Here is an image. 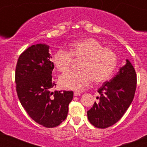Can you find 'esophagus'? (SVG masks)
<instances>
[{
	"instance_id": "1",
	"label": "esophagus",
	"mask_w": 147,
	"mask_h": 147,
	"mask_svg": "<svg viewBox=\"0 0 147 147\" xmlns=\"http://www.w3.org/2000/svg\"><path fill=\"white\" fill-rule=\"evenodd\" d=\"M74 96H80L81 93H79V92H74Z\"/></svg>"
}]
</instances>
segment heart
Masks as SVG:
<instances>
[{
    "label": "heart",
    "instance_id": "obj_1",
    "mask_svg": "<svg viewBox=\"0 0 147 147\" xmlns=\"http://www.w3.org/2000/svg\"><path fill=\"white\" fill-rule=\"evenodd\" d=\"M73 57L82 59L80 71H68L59 76L62 87L74 90H81L89 85L92 79L96 83L110 80L117 66V56L112 49L93 38H86L73 42L69 51L59 49L52 57L54 66L57 71L64 72L70 68Z\"/></svg>",
    "mask_w": 147,
    "mask_h": 147
}]
</instances>
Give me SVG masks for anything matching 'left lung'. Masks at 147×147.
<instances>
[{
  "mask_svg": "<svg viewBox=\"0 0 147 147\" xmlns=\"http://www.w3.org/2000/svg\"><path fill=\"white\" fill-rule=\"evenodd\" d=\"M137 76L128 59L110 82L98 90V103L88 111L89 121L94 127L105 129L115 124L123 116L134 98Z\"/></svg>",
  "mask_w": 147,
  "mask_h": 147,
  "instance_id": "obj_1",
  "label": "left lung"
}]
</instances>
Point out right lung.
Segmentation results:
<instances>
[{
    "mask_svg": "<svg viewBox=\"0 0 147 147\" xmlns=\"http://www.w3.org/2000/svg\"><path fill=\"white\" fill-rule=\"evenodd\" d=\"M49 46L36 44L20 55L15 69L18 96L23 108L35 122L51 128L59 125L66 119L73 91H51L54 68Z\"/></svg>",
    "mask_w": 147,
    "mask_h": 147,
    "instance_id": "1",
    "label": "right lung"
}]
</instances>
